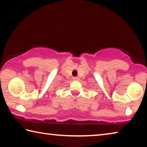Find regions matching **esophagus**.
<instances>
[{"instance_id": "obj_1", "label": "esophagus", "mask_w": 147, "mask_h": 147, "mask_svg": "<svg viewBox=\"0 0 147 147\" xmlns=\"http://www.w3.org/2000/svg\"><path fill=\"white\" fill-rule=\"evenodd\" d=\"M73 80H78V77H74V78H73Z\"/></svg>"}]
</instances>
